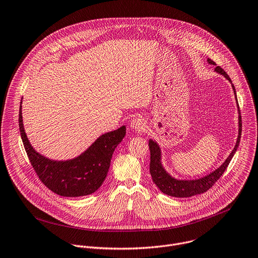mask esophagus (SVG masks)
Here are the masks:
<instances>
[{"mask_svg": "<svg viewBox=\"0 0 258 258\" xmlns=\"http://www.w3.org/2000/svg\"><path fill=\"white\" fill-rule=\"evenodd\" d=\"M131 127L136 132H142L146 127L145 120L142 117H135L131 120Z\"/></svg>", "mask_w": 258, "mask_h": 258, "instance_id": "1", "label": "esophagus"}]
</instances>
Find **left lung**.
Returning a JSON list of instances; mask_svg holds the SVG:
<instances>
[{
    "label": "left lung",
    "instance_id": "left-lung-1",
    "mask_svg": "<svg viewBox=\"0 0 258 258\" xmlns=\"http://www.w3.org/2000/svg\"><path fill=\"white\" fill-rule=\"evenodd\" d=\"M208 62L216 66V62L212 60L211 58H208ZM215 72H217L220 75H223L231 84L232 81L228 74L221 68V67H216ZM232 88L234 90L236 102L238 105V123H239V130H238V138L236 145L228 158L225 160V162L213 172L208 174L207 176H204L199 179H194V180H180L176 179L174 177L171 176L165 168L162 165L161 162V149L159 145L153 141H149V148H150V154H151V161H150V173L152 176V179L154 183L158 186V188L165 195L170 196V197H174V198H190L197 195H201L209 190L215 183L216 181L223 175L225 172V170L227 169L230 161L232 160L234 154L236 153L239 143H240V138H241V132H242V120H241V114H240V109H239V104L237 101V95L235 91L234 85L232 84Z\"/></svg>",
    "mask_w": 258,
    "mask_h": 258
}]
</instances>
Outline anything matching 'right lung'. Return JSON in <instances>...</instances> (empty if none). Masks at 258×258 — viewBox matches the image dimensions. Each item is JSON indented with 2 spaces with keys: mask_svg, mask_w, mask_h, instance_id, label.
Wrapping results in <instances>:
<instances>
[{
  "mask_svg": "<svg viewBox=\"0 0 258 258\" xmlns=\"http://www.w3.org/2000/svg\"><path fill=\"white\" fill-rule=\"evenodd\" d=\"M22 103V101H21ZM22 105L19 109V128L30 163L41 182L54 194L77 198L95 192L108 173L112 154L125 136V126L100 136L80 156L67 160H50L37 153L24 131Z\"/></svg>",
  "mask_w": 258,
  "mask_h": 258,
  "instance_id": "right-lung-1",
  "label": "right lung"
}]
</instances>
